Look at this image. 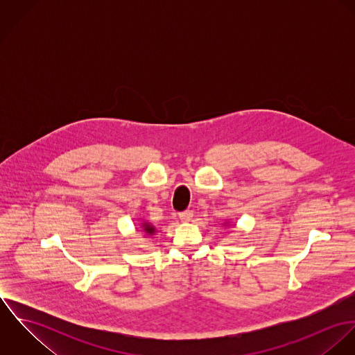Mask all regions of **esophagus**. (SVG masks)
<instances>
[{"mask_svg": "<svg viewBox=\"0 0 355 355\" xmlns=\"http://www.w3.org/2000/svg\"><path fill=\"white\" fill-rule=\"evenodd\" d=\"M193 211H190V210H186V211H182V213H179V218L183 221V223H189V221H191V218H193Z\"/></svg>", "mask_w": 355, "mask_h": 355, "instance_id": "34e87169", "label": "esophagus"}]
</instances>
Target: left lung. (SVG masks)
<instances>
[{"mask_svg":"<svg viewBox=\"0 0 355 355\" xmlns=\"http://www.w3.org/2000/svg\"><path fill=\"white\" fill-rule=\"evenodd\" d=\"M223 225H224L225 228H227V227H230V221H225V224H223Z\"/></svg>","mask_w":355,"mask_h":355,"instance_id":"8db88e82","label":"left lung"}]
</instances>
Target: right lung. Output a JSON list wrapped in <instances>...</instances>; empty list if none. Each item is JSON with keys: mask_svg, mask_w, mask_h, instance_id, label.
<instances>
[{"mask_svg": "<svg viewBox=\"0 0 355 355\" xmlns=\"http://www.w3.org/2000/svg\"><path fill=\"white\" fill-rule=\"evenodd\" d=\"M141 231L144 232V236H146V238H152L157 234V228L153 225L152 223L145 221V220L141 223Z\"/></svg>", "mask_w": 355, "mask_h": 355, "instance_id": "1", "label": "right lung"}]
</instances>
